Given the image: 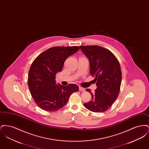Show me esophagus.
<instances>
[{
  "label": "esophagus",
  "instance_id": "34e87169",
  "mask_svg": "<svg viewBox=\"0 0 149 149\" xmlns=\"http://www.w3.org/2000/svg\"><path fill=\"white\" fill-rule=\"evenodd\" d=\"M79 91H80V92H85V89L84 88L80 86V87H79Z\"/></svg>",
  "mask_w": 149,
  "mask_h": 149
}]
</instances>
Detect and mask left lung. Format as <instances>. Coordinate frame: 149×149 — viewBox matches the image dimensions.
<instances>
[{
	"instance_id": "left-lung-1",
	"label": "left lung",
	"mask_w": 149,
	"mask_h": 149,
	"mask_svg": "<svg viewBox=\"0 0 149 149\" xmlns=\"http://www.w3.org/2000/svg\"><path fill=\"white\" fill-rule=\"evenodd\" d=\"M90 62V74L95 79L97 88L92 95V100L84 105L88 110L97 113L106 111L112 106L120 91L122 72L116 57L103 47L91 45L80 46Z\"/></svg>"
}]
</instances>
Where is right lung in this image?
Returning a JSON list of instances; mask_svg holds the SVG:
<instances>
[{
	"mask_svg": "<svg viewBox=\"0 0 149 149\" xmlns=\"http://www.w3.org/2000/svg\"><path fill=\"white\" fill-rule=\"evenodd\" d=\"M78 46H55L43 51L37 57L29 72L28 85L36 104L43 110L55 112L67 103L79 86L56 84L55 75L61 71L66 58L77 52Z\"/></svg>",
	"mask_w": 149,
	"mask_h": 149,
	"instance_id": "obj_1",
	"label": "right lung"
}]
</instances>
